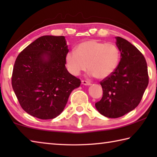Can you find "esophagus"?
Instances as JSON below:
<instances>
[{
  "label": "esophagus",
  "instance_id": "34e87169",
  "mask_svg": "<svg viewBox=\"0 0 157 157\" xmlns=\"http://www.w3.org/2000/svg\"><path fill=\"white\" fill-rule=\"evenodd\" d=\"M82 84L84 85H86V86H89V85H91V82L86 81V80H82Z\"/></svg>",
  "mask_w": 157,
  "mask_h": 157
}]
</instances>
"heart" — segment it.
Segmentation results:
<instances>
[{"label":"heart","mask_w":157,"mask_h":157,"mask_svg":"<svg viewBox=\"0 0 157 157\" xmlns=\"http://www.w3.org/2000/svg\"><path fill=\"white\" fill-rule=\"evenodd\" d=\"M120 60V52L115 44L90 39L77 46L66 55L69 72L74 75L88 69L89 74L98 79H105L114 73Z\"/></svg>","instance_id":"heart-1"}]
</instances>
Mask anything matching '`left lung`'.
I'll return each instance as SVG.
<instances>
[{"mask_svg": "<svg viewBox=\"0 0 157 157\" xmlns=\"http://www.w3.org/2000/svg\"><path fill=\"white\" fill-rule=\"evenodd\" d=\"M116 39L121 52L120 63L112 75L100 82L102 98L95 104L102 115L111 118L134 109L149 82L147 62L142 53L126 39Z\"/></svg>", "mask_w": 157, "mask_h": 157, "instance_id": "1", "label": "left lung"}]
</instances>
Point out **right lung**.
Listing matches in <instances>:
<instances>
[{"instance_id":"right-lung-1","label":"right lung","mask_w":157,"mask_h":157,"mask_svg":"<svg viewBox=\"0 0 157 157\" xmlns=\"http://www.w3.org/2000/svg\"><path fill=\"white\" fill-rule=\"evenodd\" d=\"M68 52L63 36H43L18 55L12 76V88L21 107L42 120L62 112L69 95L81 84L66 69Z\"/></svg>"}]
</instances>
